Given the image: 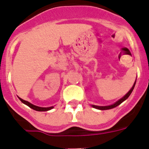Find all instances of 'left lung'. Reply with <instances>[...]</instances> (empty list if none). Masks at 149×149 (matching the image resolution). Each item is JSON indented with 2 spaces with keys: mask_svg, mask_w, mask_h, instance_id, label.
I'll use <instances>...</instances> for the list:
<instances>
[{
  "mask_svg": "<svg viewBox=\"0 0 149 149\" xmlns=\"http://www.w3.org/2000/svg\"><path fill=\"white\" fill-rule=\"evenodd\" d=\"M135 84H136V81H135V82L134 83L133 86H132V88L130 89V91H128V93H126V94L123 97H122L120 100H119L118 101H116V102L113 103V104H110V105H107V106H98V105H94V104H91V106L93 107V108H96V109H99V110H109V109H112V108H115V107L118 106V105H120V104H121L122 102H123L125 101V100H126L127 99H128V97H129V96L131 95V93H132V91H133L134 88V86H135Z\"/></svg>",
  "mask_w": 149,
  "mask_h": 149,
  "instance_id": "obj_1",
  "label": "left lung"
}]
</instances>
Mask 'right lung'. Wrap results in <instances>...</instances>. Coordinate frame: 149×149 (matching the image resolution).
<instances>
[{
  "instance_id": "1",
  "label": "right lung",
  "mask_w": 149,
  "mask_h": 149,
  "mask_svg": "<svg viewBox=\"0 0 149 149\" xmlns=\"http://www.w3.org/2000/svg\"><path fill=\"white\" fill-rule=\"evenodd\" d=\"M18 99H19L20 100H21V102H22L24 104H26L27 106H29V108H32V109L35 110V111H49V110L53 109L54 107L53 106H51V107H47V108H43V107H38V106H36V105H34V104H33L32 103L26 101V100H22L21 98L18 97Z\"/></svg>"
}]
</instances>
